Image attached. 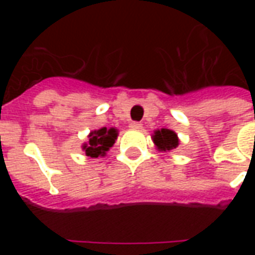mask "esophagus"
<instances>
[{"label":"esophagus","instance_id":"esophagus-1","mask_svg":"<svg viewBox=\"0 0 255 255\" xmlns=\"http://www.w3.org/2000/svg\"><path fill=\"white\" fill-rule=\"evenodd\" d=\"M129 128H131V129H142V124H140V123L133 122L129 124Z\"/></svg>","mask_w":255,"mask_h":255}]
</instances>
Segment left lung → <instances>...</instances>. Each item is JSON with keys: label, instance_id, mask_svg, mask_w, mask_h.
I'll return each mask as SVG.
<instances>
[{"label": "left lung", "instance_id": "8db88e82", "mask_svg": "<svg viewBox=\"0 0 255 255\" xmlns=\"http://www.w3.org/2000/svg\"><path fill=\"white\" fill-rule=\"evenodd\" d=\"M151 138H153V142H154L158 151H171L179 146L177 133L172 129H168V128L155 129L154 133L151 135Z\"/></svg>", "mask_w": 255, "mask_h": 255}]
</instances>
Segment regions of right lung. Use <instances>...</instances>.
Masks as SVG:
<instances>
[{
	"instance_id": "add662e5",
	"label": "right lung",
	"mask_w": 255,
	"mask_h": 255,
	"mask_svg": "<svg viewBox=\"0 0 255 255\" xmlns=\"http://www.w3.org/2000/svg\"><path fill=\"white\" fill-rule=\"evenodd\" d=\"M119 135L117 128L102 127L100 129H94L89 133V140L82 144V149L86 151L87 157L98 158L105 157L106 151H109L112 146L115 144Z\"/></svg>"
}]
</instances>
